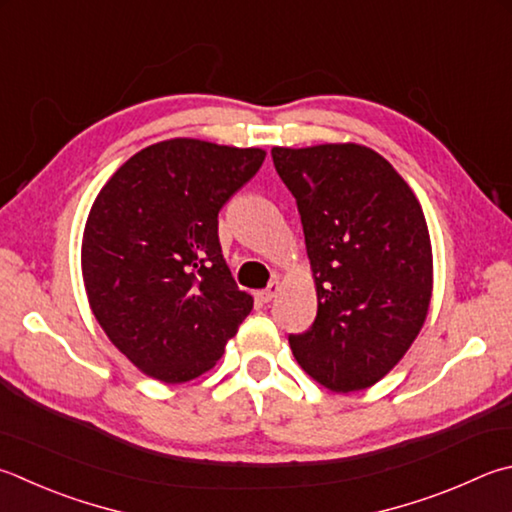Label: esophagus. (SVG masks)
Segmentation results:
<instances>
[{"mask_svg":"<svg viewBox=\"0 0 512 512\" xmlns=\"http://www.w3.org/2000/svg\"><path fill=\"white\" fill-rule=\"evenodd\" d=\"M277 291H280V282H271V284H268V286L264 288V291L257 293V297H259V300H262V302H271L273 297L277 295Z\"/></svg>","mask_w":512,"mask_h":512,"instance_id":"obj_1","label":"esophagus"}]
</instances>
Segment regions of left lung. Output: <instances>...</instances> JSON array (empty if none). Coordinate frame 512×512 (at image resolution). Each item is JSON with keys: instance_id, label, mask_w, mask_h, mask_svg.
Masks as SVG:
<instances>
[{"instance_id": "obj_1", "label": "left lung", "mask_w": 512, "mask_h": 512, "mask_svg": "<svg viewBox=\"0 0 512 512\" xmlns=\"http://www.w3.org/2000/svg\"><path fill=\"white\" fill-rule=\"evenodd\" d=\"M302 219L318 291L293 356L331 392L378 383L421 331L432 297V244L410 185L356 143L273 147Z\"/></svg>"}]
</instances>
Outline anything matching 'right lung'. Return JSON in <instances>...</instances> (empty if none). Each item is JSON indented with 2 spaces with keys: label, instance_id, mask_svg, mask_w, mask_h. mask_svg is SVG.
<instances>
[{
  "label": "right lung",
  "instance_id": "add662e5",
  "mask_svg": "<svg viewBox=\"0 0 512 512\" xmlns=\"http://www.w3.org/2000/svg\"><path fill=\"white\" fill-rule=\"evenodd\" d=\"M264 159L259 147L172 138L98 192L82 280L102 331L143 374L170 385L206 374L253 309L221 255L217 217Z\"/></svg>",
  "mask_w": 512,
  "mask_h": 512
}]
</instances>
